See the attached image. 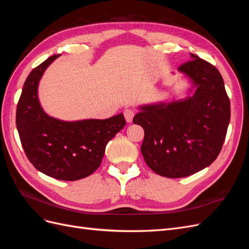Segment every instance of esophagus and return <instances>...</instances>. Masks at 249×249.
<instances>
[{"label":"esophagus","mask_w":249,"mask_h":249,"mask_svg":"<svg viewBox=\"0 0 249 249\" xmlns=\"http://www.w3.org/2000/svg\"><path fill=\"white\" fill-rule=\"evenodd\" d=\"M124 118L127 123H131L133 120V117L135 115V111L133 109H125L124 111Z\"/></svg>","instance_id":"34e87169"}]
</instances>
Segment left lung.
Masks as SVG:
<instances>
[{
    "mask_svg": "<svg viewBox=\"0 0 249 249\" xmlns=\"http://www.w3.org/2000/svg\"><path fill=\"white\" fill-rule=\"evenodd\" d=\"M178 66L196 87L180 102L141 107L133 123L144 130L141 153L147 166L170 178L191 176L219 155L231 119L220 72L198 56Z\"/></svg>",
    "mask_w": 249,
    "mask_h": 249,
    "instance_id": "1",
    "label": "left lung"
}]
</instances>
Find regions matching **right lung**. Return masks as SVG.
<instances>
[{
    "mask_svg": "<svg viewBox=\"0 0 249 249\" xmlns=\"http://www.w3.org/2000/svg\"><path fill=\"white\" fill-rule=\"evenodd\" d=\"M48 58L29 73L17 108V127L22 148L33 166L62 180L84 178L100 167L107 143L125 125L123 114L108 119L66 123L48 116L40 107L37 86Z\"/></svg>",
    "mask_w": 249,
    "mask_h": 249,
    "instance_id": "right-lung-1",
    "label": "right lung"
}]
</instances>
